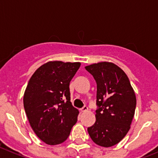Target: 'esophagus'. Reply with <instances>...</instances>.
Returning <instances> with one entry per match:
<instances>
[{"instance_id":"1","label":"esophagus","mask_w":158,"mask_h":158,"mask_svg":"<svg viewBox=\"0 0 158 158\" xmlns=\"http://www.w3.org/2000/svg\"><path fill=\"white\" fill-rule=\"evenodd\" d=\"M86 110H88L87 106H84V107L81 109V111H82V112H85V111H86Z\"/></svg>"}]
</instances>
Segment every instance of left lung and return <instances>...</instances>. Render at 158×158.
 Returning <instances> with one entry per match:
<instances>
[{"instance_id": "1", "label": "left lung", "mask_w": 158, "mask_h": 158, "mask_svg": "<svg viewBox=\"0 0 158 158\" xmlns=\"http://www.w3.org/2000/svg\"><path fill=\"white\" fill-rule=\"evenodd\" d=\"M85 69L97 82L96 122L87 129L97 145L110 147L118 143L130 129L136 98L129 79L111 62L93 64Z\"/></svg>"}]
</instances>
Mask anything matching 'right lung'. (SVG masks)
Segmentation results:
<instances>
[{"instance_id":"1","label":"right lung","mask_w":158,"mask_h":158,"mask_svg":"<svg viewBox=\"0 0 158 158\" xmlns=\"http://www.w3.org/2000/svg\"><path fill=\"white\" fill-rule=\"evenodd\" d=\"M80 64L48 61L28 82L23 97L25 111L32 130L48 145L64 142L77 122L79 110L70 101L69 83Z\"/></svg>"}]
</instances>
